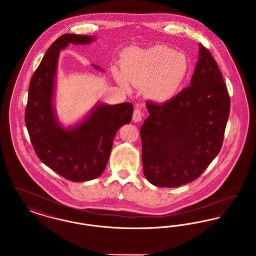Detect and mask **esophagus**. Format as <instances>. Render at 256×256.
I'll return each mask as SVG.
<instances>
[{
    "label": "esophagus",
    "mask_w": 256,
    "mask_h": 256,
    "mask_svg": "<svg viewBox=\"0 0 256 256\" xmlns=\"http://www.w3.org/2000/svg\"><path fill=\"white\" fill-rule=\"evenodd\" d=\"M142 117H143V113L141 112V110H134V115H132V120H134V122H140V121L142 120Z\"/></svg>",
    "instance_id": "1"
}]
</instances>
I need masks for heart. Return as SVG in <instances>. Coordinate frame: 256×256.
<instances>
[{
	"label": "heart",
	"mask_w": 256,
	"mask_h": 256,
	"mask_svg": "<svg viewBox=\"0 0 256 256\" xmlns=\"http://www.w3.org/2000/svg\"><path fill=\"white\" fill-rule=\"evenodd\" d=\"M189 65L186 56L167 46L156 45L146 50H135L122 65L118 82L124 88L128 82L146 86V94L159 102L170 100L182 84Z\"/></svg>",
	"instance_id": "1"
}]
</instances>
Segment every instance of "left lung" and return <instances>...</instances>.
Returning a JSON list of instances; mask_svg holds the SVG:
<instances>
[{"label":"left lung","instance_id":"1","mask_svg":"<svg viewBox=\"0 0 256 256\" xmlns=\"http://www.w3.org/2000/svg\"><path fill=\"white\" fill-rule=\"evenodd\" d=\"M150 116L140 128L143 170L158 187L196 180L219 154L230 98L217 62L200 44L191 84L160 104L146 102Z\"/></svg>","mask_w":256,"mask_h":256}]
</instances>
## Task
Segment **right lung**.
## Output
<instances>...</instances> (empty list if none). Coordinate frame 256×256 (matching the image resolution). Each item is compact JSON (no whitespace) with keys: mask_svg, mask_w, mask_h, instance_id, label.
Returning a JSON list of instances; mask_svg holds the SVG:
<instances>
[{"mask_svg":"<svg viewBox=\"0 0 256 256\" xmlns=\"http://www.w3.org/2000/svg\"><path fill=\"white\" fill-rule=\"evenodd\" d=\"M94 39L66 34L50 46L30 78L24 112V122L37 156L74 182L91 180L102 174L115 135L122 126L130 122L134 113L130 102L98 104L84 122L70 130L56 120L52 93L60 50L70 43L84 45Z\"/></svg>","mask_w":256,"mask_h":256,"instance_id":"add662e5","label":"right lung"}]
</instances>
